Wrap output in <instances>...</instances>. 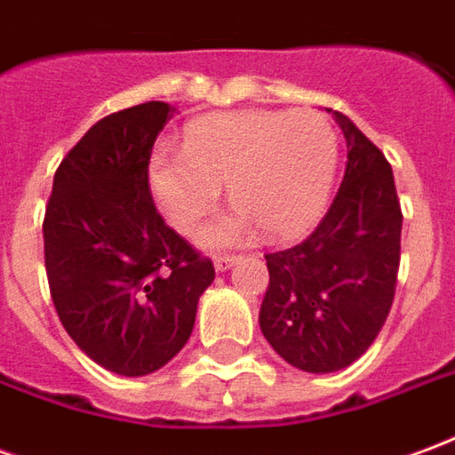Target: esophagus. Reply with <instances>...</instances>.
I'll return each mask as SVG.
<instances>
[{"instance_id":"obj_1","label":"esophagus","mask_w":455,"mask_h":455,"mask_svg":"<svg viewBox=\"0 0 455 455\" xmlns=\"http://www.w3.org/2000/svg\"><path fill=\"white\" fill-rule=\"evenodd\" d=\"M236 263V256H219L214 258V267H217V273H227L228 267Z\"/></svg>"}]
</instances>
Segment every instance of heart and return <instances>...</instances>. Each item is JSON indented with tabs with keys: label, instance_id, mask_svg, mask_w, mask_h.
I'll list each match as a JSON object with an SVG mask.
<instances>
[{
	"label": "heart",
	"instance_id": "b5f03b06",
	"mask_svg": "<svg viewBox=\"0 0 455 455\" xmlns=\"http://www.w3.org/2000/svg\"><path fill=\"white\" fill-rule=\"evenodd\" d=\"M339 165V136L312 109L209 114L185 131V148L160 143L148 185L170 227L189 234L217 204L221 185L236 202L202 231L212 248L236 246L263 228L285 241L322 217Z\"/></svg>",
	"mask_w": 455,
	"mask_h": 455
}]
</instances>
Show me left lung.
Instances as JSON below:
<instances>
[{"instance_id": "1", "label": "left lung", "mask_w": 455, "mask_h": 455, "mask_svg": "<svg viewBox=\"0 0 455 455\" xmlns=\"http://www.w3.org/2000/svg\"><path fill=\"white\" fill-rule=\"evenodd\" d=\"M348 146L346 175L309 236L267 253L260 331L290 365L336 372L358 361L390 315L400 270L402 209L390 163L334 112Z\"/></svg>"}]
</instances>
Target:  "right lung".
<instances>
[{"mask_svg":"<svg viewBox=\"0 0 455 455\" xmlns=\"http://www.w3.org/2000/svg\"><path fill=\"white\" fill-rule=\"evenodd\" d=\"M165 102L109 114L53 178L44 219L48 287L80 351L126 378L163 368L188 343L214 266L163 221L148 188Z\"/></svg>","mask_w":455,"mask_h":455,"instance_id":"add662e5","label":"right lung"}]
</instances>
